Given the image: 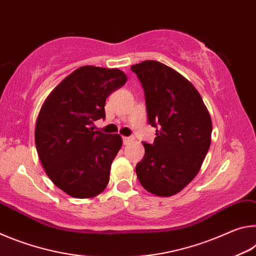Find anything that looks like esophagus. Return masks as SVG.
Here are the masks:
<instances>
[{
  "mask_svg": "<svg viewBox=\"0 0 256 256\" xmlns=\"http://www.w3.org/2000/svg\"><path fill=\"white\" fill-rule=\"evenodd\" d=\"M122 140H123V144H130V142L133 140V138L131 136H123Z\"/></svg>",
  "mask_w": 256,
  "mask_h": 256,
  "instance_id": "34e87169",
  "label": "esophagus"
}]
</instances>
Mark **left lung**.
I'll use <instances>...</instances> for the list:
<instances>
[{
    "label": "left lung",
    "mask_w": 256,
    "mask_h": 256,
    "mask_svg": "<svg viewBox=\"0 0 256 256\" xmlns=\"http://www.w3.org/2000/svg\"><path fill=\"white\" fill-rule=\"evenodd\" d=\"M131 70L144 88L148 123L157 132L152 144L144 142L136 176L154 196H174L196 176L210 148L209 112L193 84L170 66L144 60Z\"/></svg>",
    "instance_id": "left-lung-1"
}]
</instances>
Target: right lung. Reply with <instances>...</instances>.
I'll return each instance as SVG.
<instances>
[{
	"label": "right lung",
	"instance_id": "1",
	"mask_svg": "<svg viewBox=\"0 0 256 256\" xmlns=\"http://www.w3.org/2000/svg\"><path fill=\"white\" fill-rule=\"evenodd\" d=\"M118 68H78L52 92L38 115L34 142L50 180L68 196L92 198L110 182L122 146L118 134L94 131L105 120L106 98L126 82Z\"/></svg>",
	"mask_w": 256,
	"mask_h": 256
}]
</instances>
